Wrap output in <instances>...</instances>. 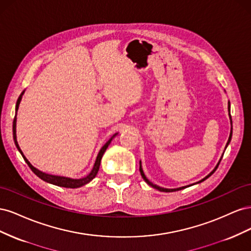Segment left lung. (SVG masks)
I'll use <instances>...</instances> for the list:
<instances>
[{
  "label": "left lung",
  "mask_w": 251,
  "mask_h": 251,
  "mask_svg": "<svg viewBox=\"0 0 251 251\" xmlns=\"http://www.w3.org/2000/svg\"><path fill=\"white\" fill-rule=\"evenodd\" d=\"M228 112H229V118H230V125L232 126V120H231V116H230V103L228 102ZM231 136H232V126H231V130H230V135H229V138H228V141H227V143H226V148H227V146H228L229 144V142H230V140H231ZM223 157V156H222ZM222 157H221V159H222ZM221 159H220V161L218 162V164L216 165V168L212 170L206 177L205 178H203L202 180H200L199 182H197V183H200V182H202V181H204L205 179H207L208 177H210L212 174H214L215 172H216V170L218 169V166H219V164H220V162H221ZM139 171H140V174H141V176H142V178H143V180L147 182V183L150 185V186H151V187H154V188H156V189H158V191H160V192H165V193H171V192H176V191H180V189H183V188H185L186 186H182V187H179V188H163V187H160V186H158V185H156V184H153L151 183V182L146 177V175H144V173H143V171H142V168H141V161H140V168H139Z\"/></svg>",
  "instance_id": "1"
}]
</instances>
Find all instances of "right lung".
<instances>
[{"mask_svg":"<svg viewBox=\"0 0 251 251\" xmlns=\"http://www.w3.org/2000/svg\"><path fill=\"white\" fill-rule=\"evenodd\" d=\"M25 91H23L22 94L20 95V97L18 98V101H17V105H16V111H18L19 109V105H20V102H21V100H22V96L23 94H24ZM17 114L16 116H14V119H13V126H12V131H13V140H14V144H16L17 149L19 150V151L21 153V155L23 156V158H24V160L26 161V163L28 164V166L30 168V170H31L37 177L41 178L42 180H44L45 182H48V183H51V184H54V185H57V186H62V187H67V188H77V187H80L82 185H86L87 183H89V182L92 180L93 178H95V176L98 173V170H100V161H101V158H102V155L104 154L105 150H107V148L109 147V144L111 143L112 139L115 137V135H113L112 137L105 142L104 146L101 148V150L100 151V153H98L97 155V158L95 160V163H94V166L92 171H91V173L88 175V176L83 177V178H80V179H72V178H67V177H60V176H54V175H49V174H46V173H43L41 171H39L37 169H35L34 166L30 163L27 158L24 156V154H23L22 150L20 149L19 147V143H18V140H17Z\"/></svg>","mask_w":251,"mask_h":251,"instance_id":"add662e5","label":"right lung"}]
</instances>
